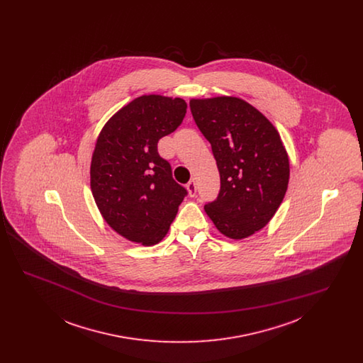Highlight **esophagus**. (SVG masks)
Here are the masks:
<instances>
[{
  "mask_svg": "<svg viewBox=\"0 0 363 363\" xmlns=\"http://www.w3.org/2000/svg\"><path fill=\"white\" fill-rule=\"evenodd\" d=\"M186 189L189 191V194L191 197L196 194L197 186H196V181H194V179H190L189 182H188V185H186Z\"/></svg>",
  "mask_w": 363,
  "mask_h": 363,
  "instance_id": "1",
  "label": "esophagus"
}]
</instances>
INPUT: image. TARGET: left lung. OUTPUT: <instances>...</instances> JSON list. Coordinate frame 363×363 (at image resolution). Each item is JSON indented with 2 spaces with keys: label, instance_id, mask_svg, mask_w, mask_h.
I'll return each mask as SVG.
<instances>
[{
  "label": "left lung",
  "instance_id": "obj_1",
  "mask_svg": "<svg viewBox=\"0 0 363 363\" xmlns=\"http://www.w3.org/2000/svg\"><path fill=\"white\" fill-rule=\"evenodd\" d=\"M189 106L220 174L219 196L204 209L227 238H247L269 223L287 191L283 141L274 123L241 98L190 99Z\"/></svg>",
  "mask_w": 363,
  "mask_h": 363
}]
</instances>
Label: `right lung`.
<instances>
[{
    "mask_svg": "<svg viewBox=\"0 0 363 363\" xmlns=\"http://www.w3.org/2000/svg\"><path fill=\"white\" fill-rule=\"evenodd\" d=\"M186 107L181 98L141 95L106 122L96 138L91 191L104 222L128 241H162L186 194L157 154V141L181 125Z\"/></svg>",
    "mask_w": 363,
    "mask_h": 363,
    "instance_id": "1",
    "label": "right lung"
}]
</instances>
